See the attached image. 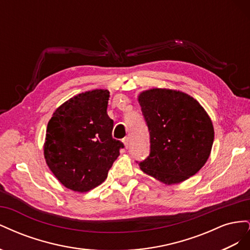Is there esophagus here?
Listing matches in <instances>:
<instances>
[{
    "instance_id": "1",
    "label": "esophagus",
    "mask_w": 250,
    "mask_h": 250,
    "mask_svg": "<svg viewBox=\"0 0 250 250\" xmlns=\"http://www.w3.org/2000/svg\"><path fill=\"white\" fill-rule=\"evenodd\" d=\"M123 144H124V146H125L126 148L129 147V145H130V140H129V138H128V137L124 138V139H123Z\"/></svg>"
}]
</instances>
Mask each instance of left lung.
Instances as JSON below:
<instances>
[{
	"label": "left lung",
	"mask_w": 250,
	"mask_h": 250,
	"mask_svg": "<svg viewBox=\"0 0 250 250\" xmlns=\"http://www.w3.org/2000/svg\"><path fill=\"white\" fill-rule=\"evenodd\" d=\"M138 101L150 132V154L140 169L165 185L195 175L208 160L213 122L200 103L184 92L151 88Z\"/></svg>",
	"instance_id": "8db88e82"
}]
</instances>
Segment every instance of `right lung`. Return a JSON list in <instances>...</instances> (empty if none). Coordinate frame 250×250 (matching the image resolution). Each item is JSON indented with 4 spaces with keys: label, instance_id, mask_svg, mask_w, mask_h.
Returning a JSON list of instances; mask_svg holds the SVG:
<instances>
[{
    "label": "right lung",
    "instance_id": "1",
    "mask_svg": "<svg viewBox=\"0 0 250 250\" xmlns=\"http://www.w3.org/2000/svg\"><path fill=\"white\" fill-rule=\"evenodd\" d=\"M108 98L102 88L78 94L57 107L48 123L44 160L59 183L74 192L100 186L124 147L112 139Z\"/></svg>",
    "mask_w": 250,
    "mask_h": 250
}]
</instances>
